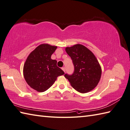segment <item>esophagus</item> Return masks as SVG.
<instances>
[{
	"label": "esophagus",
	"instance_id": "1",
	"mask_svg": "<svg viewBox=\"0 0 130 130\" xmlns=\"http://www.w3.org/2000/svg\"><path fill=\"white\" fill-rule=\"evenodd\" d=\"M62 70L64 71V72H65V68H64V67H63V68H62Z\"/></svg>",
	"mask_w": 130,
	"mask_h": 130
}]
</instances>
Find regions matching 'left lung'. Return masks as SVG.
Returning a JSON list of instances; mask_svg holds the SVG:
<instances>
[{
  "label": "left lung",
  "instance_id": "obj_1",
  "mask_svg": "<svg viewBox=\"0 0 130 130\" xmlns=\"http://www.w3.org/2000/svg\"><path fill=\"white\" fill-rule=\"evenodd\" d=\"M65 51L71 57L74 65L71 75L65 74L74 89L81 93H86L97 86L102 75V69L95 55L81 44L67 47Z\"/></svg>",
  "mask_w": 130,
  "mask_h": 130
}]
</instances>
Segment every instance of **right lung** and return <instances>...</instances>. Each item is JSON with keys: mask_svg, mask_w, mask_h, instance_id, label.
Instances as JSON below:
<instances>
[{"mask_svg": "<svg viewBox=\"0 0 130 130\" xmlns=\"http://www.w3.org/2000/svg\"><path fill=\"white\" fill-rule=\"evenodd\" d=\"M57 47L47 43L37 46L27 57L23 66V76L30 87L38 92L50 88L57 78L64 74L57 67V61L51 55Z\"/></svg>", "mask_w": 130, "mask_h": 130, "instance_id": "1", "label": "right lung"}]
</instances>
